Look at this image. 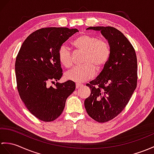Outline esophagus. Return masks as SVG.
Returning a JSON list of instances; mask_svg holds the SVG:
<instances>
[{"mask_svg":"<svg viewBox=\"0 0 154 154\" xmlns=\"http://www.w3.org/2000/svg\"><path fill=\"white\" fill-rule=\"evenodd\" d=\"M83 85H82V84H79V83H77L76 84V89H77V88H81V87H83Z\"/></svg>","mask_w":154,"mask_h":154,"instance_id":"obj_1","label":"esophagus"}]
</instances>
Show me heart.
Masks as SVG:
<instances>
[{
    "label": "heart",
    "instance_id": "1",
    "mask_svg": "<svg viewBox=\"0 0 154 154\" xmlns=\"http://www.w3.org/2000/svg\"><path fill=\"white\" fill-rule=\"evenodd\" d=\"M72 45L76 52L83 53L80 67H77L68 71L65 74L66 79L76 83H82L93 78L96 70L102 71L111 55L109 45L103 39L88 34H83L76 38L72 42ZM60 63L69 68L72 66V53L68 46L62 45L58 52Z\"/></svg>",
    "mask_w": 154,
    "mask_h": 154
}]
</instances>
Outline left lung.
I'll return each mask as SVG.
<instances>
[{
	"instance_id": "8db88e82",
	"label": "left lung",
	"mask_w": 154,
	"mask_h": 154,
	"mask_svg": "<svg viewBox=\"0 0 154 154\" xmlns=\"http://www.w3.org/2000/svg\"><path fill=\"white\" fill-rule=\"evenodd\" d=\"M108 41L111 55L99 75L86 85L91 95L85 100L88 116L99 123L115 118L130 100L137 85V58L133 45L115 27H90Z\"/></svg>"
}]
</instances>
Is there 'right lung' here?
I'll return each instance as SVG.
<instances>
[{
    "instance_id": "add662e5",
    "label": "right lung",
    "mask_w": 154,
    "mask_h": 154,
    "mask_svg": "<svg viewBox=\"0 0 154 154\" xmlns=\"http://www.w3.org/2000/svg\"><path fill=\"white\" fill-rule=\"evenodd\" d=\"M79 30L67 27H45L35 31L23 42L15 63L17 88L27 109L38 119L50 122L65 108L67 98L75 89L72 81L57 82L62 76L58 52Z\"/></svg>"
}]
</instances>
